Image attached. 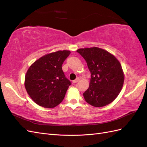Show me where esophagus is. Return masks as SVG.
Returning a JSON list of instances; mask_svg holds the SVG:
<instances>
[{"label": "esophagus", "mask_w": 147, "mask_h": 147, "mask_svg": "<svg viewBox=\"0 0 147 147\" xmlns=\"http://www.w3.org/2000/svg\"><path fill=\"white\" fill-rule=\"evenodd\" d=\"M79 80H80V78H77L76 79L74 80L73 81V83H77Z\"/></svg>", "instance_id": "esophagus-1"}]
</instances>
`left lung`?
<instances>
[{
  "label": "left lung",
  "instance_id": "1",
  "mask_svg": "<svg viewBox=\"0 0 147 147\" xmlns=\"http://www.w3.org/2000/svg\"><path fill=\"white\" fill-rule=\"evenodd\" d=\"M77 51L85 59L91 75L90 86L83 93L84 99L96 107L110 104L123 86L121 64L113 55L100 48H80Z\"/></svg>",
  "mask_w": 147,
  "mask_h": 147
}]
</instances>
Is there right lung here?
Listing matches in <instances>:
<instances>
[{"mask_svg":"<svg viewBox=\"0 0 147 147\" xmlns=\"http://www.w3.org/2000/svg\"><path fill=\"white\" fill-rule=\"evenodd\" d=\"M70 53L68 50L51 53L41 57L29 67L24 86L37 105L53 108L63 100L71 83L65 77L62 65Z\"/></svg>","mask_w":147,"mask_h":147,"instance_id":"right-lung-1","label":"right lung"}]
</instances>
